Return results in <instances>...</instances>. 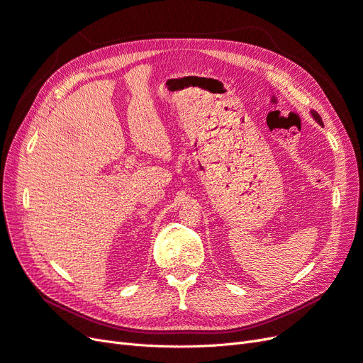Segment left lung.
<instances>
[{
  "mask_svg": "<svg viewBox=\"0 0 363 363\" xmlns=\"http://www.w3.org/2000/svg\"><path fill=\"white\" fill-rule=\"evenodd\" d=\"M311 113V116H313V119L318 123V125H323V122H322V118H320V114H318L317 111H314V110H311L310 111Z\"/></svg>",
  "mask_w": 363,
  "mask_h": 363,
  "instance_id": "left-lung-1",
  "label": "left lung"
}]
</instances>
